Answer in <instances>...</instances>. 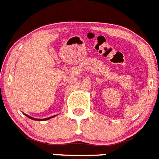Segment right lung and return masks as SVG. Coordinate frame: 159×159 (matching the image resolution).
Listing matches in <instances>:
<instances>
[{
	"instance_id": "right-lung-1",
	"label": "right lung",
	"mask_w": 159,
	"mask_h": 159,
	"mask_svg": "<svg viewBox=\"0 0 159 159\" xmlns=\"http://www.w3.org/2000/svg\"><path fill=\"white\" fill-rule=\"evenodd\" d=\"M24 115L26 116H28V118L31 119V120H49V119L53 118V117H55V116H51V117H48V118H45V119H35V118H33V117L29 116L27 115V114H24Z\"/></svg>"
}]
</instances>
